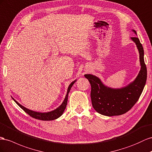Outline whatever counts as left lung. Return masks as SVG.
<instances>
[{"mask_svg": "<svg viewBox=\"0 0 152 152\" xmlns=\"http://www.w3.org/2000/svg\"><path fill=\"white\" fill-rule=\"evenodd\" d=\"M132 31L137 35L136 31L132 29ZM130 38L136 45L141 64L140 71L133 82L125 87L112 88L104 84L95 75H84L91 84V98L93 108L102 115L118 116L128 112L137 102L145 88L147 69L144 61V50L138 38Z\"/></svg>", "mask_w": 152, "mask_h": 152, "instance_id": "obj_1", "label": "left lung"}]
</instances>
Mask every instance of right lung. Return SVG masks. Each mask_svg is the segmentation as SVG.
I'll return each mask as SVG.
<instances>
[{
  "instance_id": "add662e5",
  "label": "right lung",
  "mask_w": 152,
  "mask_h": 152,
  "mask_svg": "<svg viewBox=\"0 0 152 152\" xmlns=\"http://www.w3.org/2000/svg\"><path fill=\"white\" fill-rule=\"evenodd\" d=\"M77 81V80H75L74 81H73L72 83L69 85L68 90H67V93L66 95L64 98V100L63 102V103L59 105L58 107L56 108V109L52 110V111L50 112H47V113H39V112H36L34 111V110H32L28 109L25 107H23L21 104H20L18 102L15 100L13 97H11L13 98V100L16 102V104H17V105L20 107V108L22 109L24 111H25L26 113H27L28 115L31 116V117L34 118L35 119H38V120H43V121H50V120H56V119L59 118L62 114H63L65 109H66V107L67 105V102H68V93L70 91L71 88L72 87V86L74 84V83Z\"/></svg>"
}]
</instances>
